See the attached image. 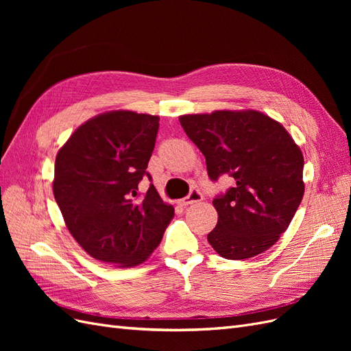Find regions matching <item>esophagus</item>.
I'll return each mask as SVG.
<instances>
[{
	"mask_svg": "<svg viewBox=\"0 0 351 351\" xmlns=\"http://www.w3.org/2000/svg\"><path fill=\"white\" fill-rule=\"evenodd\" d=\"M202 199H204V196H202V193L199 192L197 189H192L190 190V193L183 197L182 200H180V204H182L183 206H187V205H192V204H196V202H200Z\"/></svg>",
	"mask_w": 351,
	"mask_h": 351,
	"instance_id": "1",
	"label": "esophagus"
}]
</instances>
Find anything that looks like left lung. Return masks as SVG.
<instances>
[{"label": "left lung", "instance_id": "8db88e82", "mask_svg": "<svg viewBox=\"0 0 351 351\" xmlns=\"http://www.w3.org/2000/svg\"><path fill=\"white\" fill-rule=\"evenodd\" d=\"M205 155L212 182L228 174L234 186L212 200L218 224L208 234L226 259L268 250L289 228L304 193L303 155L284 127L259 111H215L180 117Z\"/></svg>", "mask_w": 351, "mask_h": 351}]
</instances>
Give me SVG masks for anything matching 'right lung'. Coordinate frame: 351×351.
<instances>
[{
  "label": "right lung",
  "instance_id": "add662e5",
  "mask_svg": "<svg viewBox=\"0 0 351 351\" xmlns=\"http://www.w3.org/2000/svg\"><path fill=\"white\" fill-rule=\"evenodd\" d=\"M159 119L133 111L93 117L56 158L54 197L71 236L92 258L120 268L151 256L174 218V208L151 183L141 193Z\"/></svg>",
  "mask_w": 351,
  "mask_h": 351
}]
</instances>
